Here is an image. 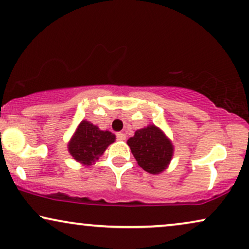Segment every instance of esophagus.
Returning a JSON list of instances; mask_svg holds the SVG:
<instances>
[{
  "label": "esophagus",
  "instance_id": "1",
  "mask_svg": "<svg viewBox=\"0 0 249 249\" xmlns=\"http://www.w3.org/2000/svg\"><path fill=\"white\" fill-rule=\"evenodd\" d=\"M117 140H118V141H125V140H126L125 133H122V132L117 133Z\"/></svg>",
  "mask_w": 249,
  "mask_h": 249
}]
</instances>
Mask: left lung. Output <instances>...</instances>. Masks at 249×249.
<instances>
[{"label": "left lung", "mask_w": 249, "mask_h": 249, "mask_svg": "<svg viewBox=\"0 0 249 249\" xmlns=\"http://www.w3.org/2000/svg\"><path fill=\"white\" fill-rule=\"evenodd\" d=\"M127 145L139 166L152 175L166 170L174 156L173 142L155 124L136 129L134 136L127 140Z\"/></svg>", "instance_id": "left-lung-1"}]
</instances>
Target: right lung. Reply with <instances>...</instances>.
Returning <instances> with one entry per match:
<instances>
[{
    "label": "right lung",
    "mask_w": 249,
    "mask_h": 249,
    "mask_svg": "<svg viewBox=\"0 0 249 249\" xmlns=\"http://www.w3.org/2000/svg\"><path fill=\"white\" fill-rule=\"evenodd\" d=\"M115 140L116 135L111 132L101 131L97 125L83 120L70 139L68 150L73 159L86 167L96 162Z\"/></svg>",
    "instance_id": "right-lung-1"
}]
</instances>
